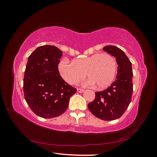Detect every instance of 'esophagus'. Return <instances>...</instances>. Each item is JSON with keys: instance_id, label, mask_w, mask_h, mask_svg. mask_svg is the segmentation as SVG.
<instances>
[{"instance_id": "obj_1", "label": "esophagus", "mask_w": 157, "mask_h": 157, "mask_svg": "<svg viewBox=\"0 0 157 157\" xmlns=\"http://www.w3.org/2000/svg\"><path fill=\"white\" fill-rule=\"evenodd\" d=\"M77 91H78L79 93H82V92L84 91V89H80V88H78V89H77Z\"/></svg>"}]
</instances>
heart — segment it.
I'll return each mask as SVG.
<instances>
[{
	"mask_svg": "<svg viewBox=\"0 0 157 157\" xmlns=\"http://www.w3.org/2000/svg\"><path fill=\"white\" fill-rule=\"evenodd\" d=\"M116 62L108 53H95L91 56L76 59L73 62L63 59L59 63V71L64 80L70 84L78 83L84 78H89V84L98 89L108 86L116 73Z\"/></svg>",
	"mask_w": 157,
	"mask_h": 157,
	"instance_id": "1",
	"label": "heart"
}]
</instances>
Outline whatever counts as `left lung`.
I'll return each mask as SVG.
<instances>
[{
	"label": "left lung",
	"mask_w": 157,
	"mask_h": 157,
	"mask_svg": "<svg viewBox=\"0 0 157 157\" xmlns=\"http://www.w3.org/2000/svg\"><path fill=\"white\" fill-rule=\"evenodd\" d=\"M103 50L116 57L118 73L116 80L104 91L95 92V98L89 103V111L104 121H113L123 115L131 102L133 93L132 63L119 48L107 46Z\"/></svg>",
	"instance_id": "obj_1"
}]
</instances>
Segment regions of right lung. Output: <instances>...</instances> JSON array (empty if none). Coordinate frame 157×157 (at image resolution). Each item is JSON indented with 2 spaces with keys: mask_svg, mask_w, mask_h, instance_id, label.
I'll return each instance as SVG.
<instances>
[{
  "mask_svg": "<svg viewBox=\"0 0 157 157\" xmlns=\"http://www.w3.org/2000/svg\"><path fill=\"white\" fill-rule=\"evenodd\" d=\"M62 51L54 46H39L29 56L23 78L25 100L39 117L52 118L65 112L76 89L63 80L58 64Z\"/></svg>",
  "mask_w": 157,
  "mask_h": 157,
  "instance_id": "1",
  "label": "right lung"
}]
</instances>
